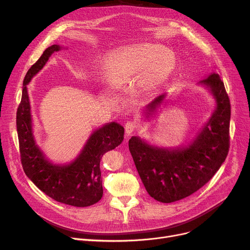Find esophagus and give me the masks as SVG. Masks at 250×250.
Returning a JSON list of instances; mask_svg holds the SVG:
<instances>
[{"instance_id":"obj_1","label":"esophagus","mask_w":250,"mask_h":250,"mask_svg":"<svg viewBox=\"0 0 250 250\" xmlns=\"http://www.w3.org/2000/svg\"><path fill=\"white\" fill-rule=\"evenodd\" d=\"M136 130V125L134 122H131V121H128L126 124H125V131L128 135L132 134L134 131Z\"/></svg>"}]
</instances>
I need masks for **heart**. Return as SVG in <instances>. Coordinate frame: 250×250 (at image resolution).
I'll list each match as a JSON object with an SVG mask.
<instances>
[{
    "instance_id": "1",
    "label": "heart",
    "mask_w": 250,
    "mask_h": 250,
    "mask_svg": "<svg viewBox=\"0 0 250 250\" xmlns=\"http://www.w3.org/2000/svg\"><path fill=\"white\" fill-rule=\"evenodd\" d=\"M176 68V57L167 47L153 42L119 46L106 54L104 70L106 80L116 88L138 84L151 97L165 84Z\"/></svg>"
}]
</instances>
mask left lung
Returning <instances> with one entry per match:
<instances>
[{
  "label": "left lung",
  "instance_id": "1",
  "mask_svg": "<svg viewBox=\"0 0 250 250\" xmlns=\"http://www.w3.org/2000/svg\"><path fill=\"white\" fill-rule=\"evenodd\" d=\"M197 85L208 90L215 108L187 145L164 147L138 136L129 139L140 179L148 194L161 203H174L197 191L217 173L228 154L231 105L224 82L218 73L211 72ZM167 98L164 93L148 104L145 118L156 114Z\"/></svg>",
  "mask_w": 250,
  "mask_h": 250
}]
</instances>
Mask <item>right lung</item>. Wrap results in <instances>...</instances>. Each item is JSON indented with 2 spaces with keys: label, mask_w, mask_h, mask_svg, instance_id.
I'll list each match as a JSON object with an SVG mask.
<instances>
[{
  "label": "right lung",
  "mask_w": 250,
  "mask_h": 250,
  "mask_svg": "<svg viewBox=\"0 0 250 250\" xmlns=\"http://www.w3.org/2000/svg\"><path fill=\"white\" fill-rule=\"evenodd\" d=\"M62 49L60 44L45 49L23 81L16 117L20 156L26 176L42 192L59 203L84 208L97 204L103 196L101 159L104 152L114 149L123 141L124 127L117 122H109L96 129L75 160L68 164H55L46 158L33 134L27 84L44 67L50 57Z\"/></svg>",
  "instance_id": "1"
}]
</instances>
